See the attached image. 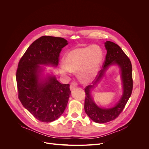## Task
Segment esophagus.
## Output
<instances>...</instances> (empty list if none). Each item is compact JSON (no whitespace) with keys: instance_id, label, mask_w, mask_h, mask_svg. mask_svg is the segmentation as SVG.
Segmentation results:
<instances>
[{"instance_id":"1","label":"esophagus","mask_w":149,"mask_h":149,"mask_svg":"<svg viewBox=\"0 0 149 149\" xmlns=\"http://www.w3.org/2000/svg\"><path fill=\"white\" fill-rule=\"evenodd\" d=\"M78 85V83L77 81H72L71 82V84H70V88L71 89H73L74 88H75Z\"/></svg>"}]
</instances>
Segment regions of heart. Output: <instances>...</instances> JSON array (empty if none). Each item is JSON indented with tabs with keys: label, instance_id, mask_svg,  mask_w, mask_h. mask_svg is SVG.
Wrapping results in <instances>:
<instances>
[{
	"label": "heart",
	"instance_id": "1",
	"mask_svg": "<svg viewBox=\"0 0 149 149\" xmlns=\"http://www.w3.org/2000/svg\"><path fill=\"white\" fill-rule=\"evenodd\" d=\"M102 51L97 45L75 48L67 54L65 65H61L60 72L67 74L78 72L82 82H89L95 78L102 59Z\"/></svg>",
	"mask_w": 149,
	"mask_h": 149
}]
</instances>
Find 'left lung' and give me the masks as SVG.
<instances>
[{"mask_svg":"<svg viewBox=\"0 0 149 149\" xmlns=\"http://www.w3.org/2000/svg\"><path fill=\"white\" fill-rule=\"evenodd\" d=\"M105 47L107 52L103 63L102 69L98 72V78L93 86L89 85L84 89L86 93L85 111L93 121L97 123L109 122L117 118L124 110L131 96L133 87L132 65L129 57L118 45L113 42L107 41L105 43ZM113 63H117L121 68L124 89L123 95L115 107L109 109H102L98 107L93 101L90 94L91 90L97 81L102 77L105 70Z\"/></svg>","mask_w":149,"mask_h":149,"instance_id":"obj_1","label":"left lung"}]
</instances>
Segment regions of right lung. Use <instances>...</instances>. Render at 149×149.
I'll list each match as a JSON object with an SVG mask.
<instances>
[{
  "label": "right lung",
  "instance_id": "obj_1",
  "mask_svg": "<svg viewBox=\"0 0 149 149\" xmlns=\"http://www.w3.org/2000/svg\"><path fill=\"white\" fill-rule=\"evenodd\" d=\"M67 44L62 38L42 36L29 47L18 63V98L24 107L42 122H52L63 114L71 91L70 84H61L55 76L40 82L39 65H58L62 49Z\"/></svg>",
  "mask_w": 149,
  "mask_h": 149
}]
</instances>
